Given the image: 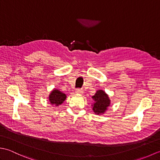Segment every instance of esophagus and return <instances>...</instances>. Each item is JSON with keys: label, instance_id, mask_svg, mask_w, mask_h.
<instances>
[{"label": "esophagus", "instance_id": "obj_1", "mask_svg": "<svg viewBox=\"0 0 160 160\" xmlns=\"http://www.w3.org/2000/svg\"><path fill=\"white\" fill-rule=\"evenodd\" d=\"M75 93L77 94H82V93H83V91L81 89H76V91H75Z\"/></svg>", "mask_w": 160, "mask_h": 160}]
</instances>
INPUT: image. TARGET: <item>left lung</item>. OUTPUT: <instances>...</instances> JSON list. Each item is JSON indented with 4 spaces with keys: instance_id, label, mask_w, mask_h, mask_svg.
Listing matches in <instances>:
<instances>
[{
    "instance_id": "left-lung-1",
    "label": "left lung",
    "mask_w": 160,
    "mask_h": 160,
    "mask_svg": "<svg viewBox=\"0 0 160 160\" xmlns=\"http://www.w3.org/2000/svg\"><path fill=\"white\" fill-rule=\"evenodd\" d=\"M93 102L91 104L92 110L96 115L104 114L111 104V100L108 94L103 90L99 89L92 96Z\"/></svg>"
}]
</instances>
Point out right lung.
<instances>
[{
	"instance_id": "right-lung-1",
	"label": "right lung",
	"mask_w": 160,
	"mask_h": 160,
	"mask_svg": "<svg viewBox=\"0 0 160 160\" xmlns=\"http://www.w3.org/2000/svg\"><path fill=\"white\" fill-rule=\"evenodd\" d=\"M67 95L58 89H53L49 95V101L52 105L58 107L66 100Z\"/></svg>"
}]
</instances>
